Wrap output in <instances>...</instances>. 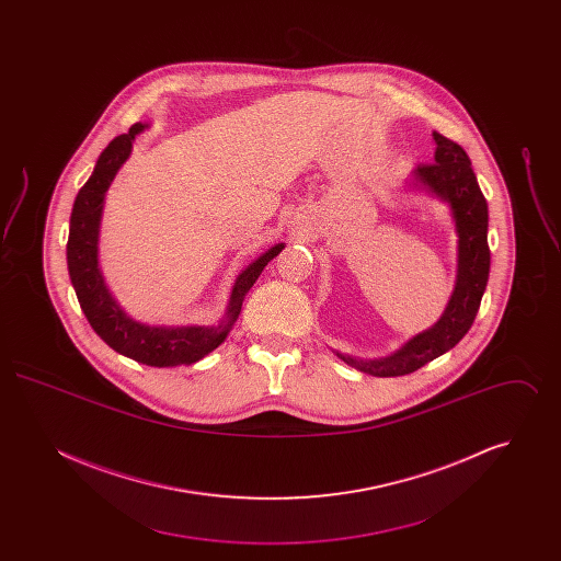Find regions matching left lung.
I'll list each match as a JSON object with an SVG mask.
<instances>
[{"instance_id": "left-lung-1", "label": "left lung", "mask_w": 561, "mask_h": 561, "mask_svg": "<svg viewBox=\"0 0 561 561\" xmlns=\"http://www.w3.org/2000/svg\"><path fill=\"white\" fill-rule=\"evenodd\" d=\"M435 163L414 170L423 188L448 202L458 233L456 284L446 311L428 330L412 336L396 353L378 359H357L336 353L347 366L373 376H403L416 373L435 357L444 355L469 332L480 311L481 296L490 273L488 248V204L481 193L471 160L465 149L450 138L433 133Z\"/></svg>"}]
</instances>
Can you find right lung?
Returning a JSON list of instances; mask_svg holds the SVG:
<instances>
[{
	"instance_id": "right-lung-1",
	"label": "right lung",
	"mask_w": 561,
	"mask_h": 561,
	"mask_svg": "<svg viewBox=\"0 0 561 561\" xmlns=\"http://www.w3.org/2000/svg\"><path fill=\"white\" fill-rule=\"evenodd\" d=\"M145 128L147 126L138 122L128 133L115 136L96 161L92 176L80 188L69 225L67 267L85 320L108 347L138 364L170 368L199 362L229 336L240 318L245 294L267 267L268 261L282 252L284 243H275L241 271L229 298L227 313L218 325H149L126 316L108 293L99 267V229L105 193L122 163L130 158L134 136Z\"/></svg>"
}]
</instances>
